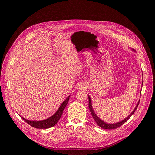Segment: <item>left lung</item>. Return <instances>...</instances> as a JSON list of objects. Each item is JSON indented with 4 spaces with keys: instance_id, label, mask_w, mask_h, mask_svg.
Listing matches in <instances>:
<instances>
[{
    "instance_id": "left-lung-1",
    "label": "left lung",
    "mask_w": 155,
    "mask_h": 155,
    "mask_svg": "<svg viewBox=\"0 0 155 155\" xmlns=\"http://www.w3.org/2000/svg\"><path fill=\"white\" fill-rule=\"evenodd\" d=\"M139 103H140V100H139V101H138V104H137V107H135V110H134L131 112V114H130L127 118H126L125 119H124L123 120H122V121H120V122H118V123H113V124H108V123H106L104 122V121H102L101 120H100V119L97 116V115L95 113L94 110H93V108H92L91 99H90V97L88 96V107H89V108H90V110L91 114V115H92L93 118L94 119V120L96 121V123H97V125H98L99 127H100L102 128L103 129H106V130L115 129V128H117L120 127V126H121V125L123 124V123H125V122L131 117V115L133 114V113H135V111H136V110H137V107H138V105H139Z\"/></svg>"
}]
</instances>
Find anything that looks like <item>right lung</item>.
Returning a JSON list of instances; mask_svg holds the SVG:
<instances>
[{"label":"right lung","mask_w":155,"mask_h":155,"mask_svg":"<svg viewBox=\"0 0 155 155\" xmlns=\"http://www.w3.org/2000/svg\"><path fill=\"white\" fill-rule=\"evenodd\" d=\"M69 98H70V96L68 97L67 98V99L65 100V101H64L62 103V104L60 105V108H58V110H57V111L55 113V114L53 116L50 117L49 118H47V119L42 120V121H29L28 120L22 117H21V118L25 122H27L28 124H29L30 125H31L34 128H36L42 129V128H48L50 127H52L57 124V122L61 118V115H62V113H63V111H64L65 108L66 107L67 103L68 102Z\"/></svg>","instance_id":"1"}]
</instances>
